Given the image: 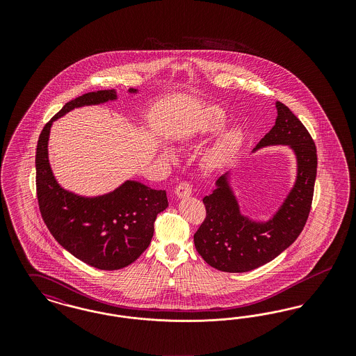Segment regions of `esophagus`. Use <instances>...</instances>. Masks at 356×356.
<instances>
[{"mask_svg": "<svg viewBox=\"0 0 356 356\" xmlns=\"http://www.w3.org/2000/svg\"><path fill=\"white\" fill-rule=\"evenodd\" d=\"M175 192H176L177 197H186V196L192 195V186L188 181H181V183H179V186H176Z\"/></svg>", "mask_w": 356, "mask_h": 356, "instance_id": "1", "label": "esophagus"}]
</instances>
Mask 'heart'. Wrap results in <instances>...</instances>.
Here are the masks:
<instances>
[{"label": "heart", "instance_id": "b5f03b06", "mask_svg": "<svg viewBox=\"0 0 356 356\" xmlns=\"http://www.w3.org/2000/svg\"><path fill=\"white\" fill-rule=\"evenodd\" d=\"M225 125V116L218 108H211L207 119L204 120L200 127V134L211 135L221 131ZM241 141V132L238 129H231L221 137L219 143L213 147V149L208 154V163L211 165L220 163L221 160L232 152Z\"/></svg>", "mask_w": 356, "mask_h": 356}]
</instances>
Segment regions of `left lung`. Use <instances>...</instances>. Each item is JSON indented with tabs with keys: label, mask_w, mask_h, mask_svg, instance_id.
<instances>
[{
	"label": "left lung",
	"mask_w": 356,
	"mask_h": 356,
	"mask_svg": "<svg viewBox=\"0 0 356 356\" xmlns=\"http://www.w3.org/2000/svg\"><path fill=\"white\" fill-rule=\"evenodd\" d=\"M277 118L254 151L268 145H289L296 154L298 176L287 199L271 220L256 222L240 213L228 175L203 199L205 219L193 235L199 254L222 272H248L267 264L298 238L305 228L314 197L318 168L316 147L307 128L283 102Z\"/></svg>",
	"instance_id": "1"
}]
</instances>
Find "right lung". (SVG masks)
<instances>
[{"label": "right lung", "mask_w": 356, "mask_h": 356, "mask_svg": "<svg viewBox=\"0 0 356 356\" xmlns=\"http://www.w3.org/2000/svg\"><path fill=\"white\" fill-rule=\"evenodd\" d=\"M135 93L136 89H129ZM116 92H89L67 102L41 131L35 149V188L41 216L53 237L86 264L115 271L143 254L154 231L156 216L168 207L165 191L128 180L99 197L77 196L58 186L48 159L53 121L69 111L115 100Z\"/></svg>", "instance_id": "right-lung-1"}]
</instances>
